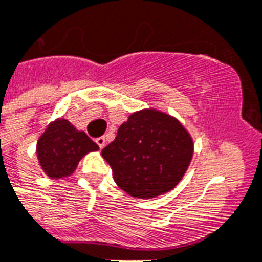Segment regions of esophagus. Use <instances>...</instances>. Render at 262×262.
Segmentation results:
<instances>
[{
  "label": "esophagus",
  "mask_w": 262,
  "mask_h": 262,
  "mask_svg": "<svg viewBox=\"0 0 262 262\" xmlns=\"http://www.w3.org/2000/svg\"><path fill=\"white\" fill-rule=\"evenodd\" d=\"M95 143H97L98 146H99V148L102 149L104 146H106V138H104V136H100V138H97V139H95Z\"/></svg>",
  "instance_id": "34e87169"
}]
</instances>
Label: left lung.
I'll list each match as a JSON object with an SVG mask.
<instances>
[{"instance_id": "1", "label": "left lung", "mask_w": 262, "mask_h": 262, "mask_svg": "<svg viewBox=\"0 0 262 262\" xmlns=\"http://www.w3.org/2000/svg\"><path fill=\"white\" fill-rule=\"evenodd\" d=\"M192 154L193 143L184 127L155 110L129 115L114 142L102 149L116 184L140 199L171 191L188 168Z\"/></svg>"}]
</instances>
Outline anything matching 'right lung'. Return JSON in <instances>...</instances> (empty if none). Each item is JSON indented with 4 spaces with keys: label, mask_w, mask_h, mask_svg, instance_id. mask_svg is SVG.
<instances>
[{
    "label": "right lung",
    "mask_w": 262,
    "mask_h": 262,
    "mask_svg": "<svg viewBox=\"0 0 262 262\" xmlns=\"http://www.w3.org/2000/svg\"><path fill=\"white\" fill-rule=\"evenodd\" d=\"M98 149L86 133L77 131L66 119L51 123L37 143L39 164L51 179L71 175L82 156Z\"/></svg>",
    "instance_id": "add662e5"
}]
</instances>
